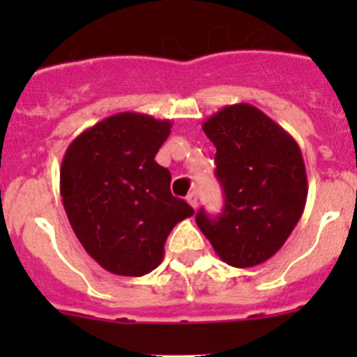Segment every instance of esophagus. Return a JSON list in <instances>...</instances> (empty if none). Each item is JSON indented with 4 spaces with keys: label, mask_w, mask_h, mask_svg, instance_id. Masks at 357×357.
Segmentation results:
<instances>
[{
    "label": "esophagus",
    "mask_w": 357,
    "mask_h": 357,
    "mask_svg": "<svg viewBox=\"0 0 357 357\" xmlns=\"http://www.w3.org/2000/svg\"><path fill=\"white\" fill-rule=\"evenodd\" d=\"M188 204L191 207H193V209H197V206H198V195L197 193H189L188 195Z\"/></svg>",
    "instance_id": "obj_1"
}]
</instances>
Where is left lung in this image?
<instances>
[{
    "instance_id": "left-lung-1",
    "label": "left lung",
    "mask_w": 357,
    "mask_h": 357,
    "mask_svg": "<svg viewBox=\"0 0 357 357\" xmlns=\"http://www.w3.org/2000/svg\"><path fill=\"white\" fill-rule=\"evenodd\" d=\"M202 128L216 146L225 207L218 218L198 211V227L227 264L257 266L280 250L304 213L307 175L301 148L248 103L223 107Z\"/></svg>"
}]
</instances>
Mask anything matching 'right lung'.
<instances>
[{
  "mask_svg": "<svg viewBox=\"0 0 357 357\" xmlns=\"http://www.w3.org/2000/svg\"><path fill=\"white\" fill-rule=\"evenodd\" d=\"M169 132V119L119 112L82 132L66 150V214L82 247L107 272L141 277L155 270L173 227L195 214L173 197L172 175L155 160Z\"/></svg>",
  "mask_w": 357,
  "mask_h": 357,
  "instance_id": "obj_1",
  "label": "right lung"
}]
</instances>
